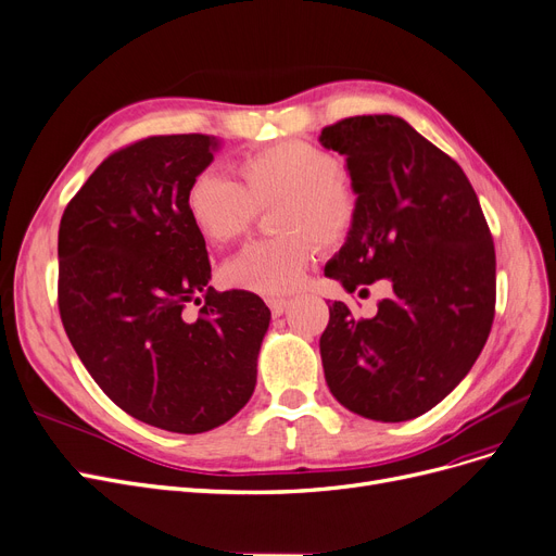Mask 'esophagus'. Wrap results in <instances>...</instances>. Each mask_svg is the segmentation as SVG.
Returning <instances> with one entry per match:
<instances>
[{"label":"esophagus","instance_id":"1","mask_svg":"<svg viewBox=\"0 0 556 556\" xmlns=\"http://www.w3.org/2000/svg\"><path fill=\"white\" fill-rule=\"evenodd\" d=\"M265 302H268V306H270V311H273V316H281V313L286 311V304H288L286 298H268Z\"/></svg>","mask_w":556,"mask_h":556}]
</instances>
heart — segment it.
Returning a JSON list of instances; mask_svg holds the SVG:
<instances>
[{
  "instance_id": "b5f03b06",
  "label": "heart",
  "mask_w": 556,
  "mask_h": 556,
  "mask_svg": "<svg viewBox=\"0 0 556 556\" xmlns=\"http://www.w3.org/2000/svg\"><path fill=\"white\" fill-rule=\"evenodd\" d=\"M238 181L202 173L190 181L186 211L198 231L215 245L245 236L261 208L277 204L273 225L283 231L254 240L231 256L223 275L231 286L263 295L293 291L313 256L311 238L331 248L350 233L356 218V192L338 170V161L320 144L279 140L243 156Z\"/></svg>"
}]
</instances>
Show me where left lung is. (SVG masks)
Here are the masks:
<instances>
[{
    "instance_id": "obj_1",
    "label": "left lung",
    "mask_w": 556,
    "mask_h": 556,
    "mask_svg": "<svg viewBox=\"0 0 556 556\" xmlns=\"http://www.w3.org/2000/svg\"><path fill=\"white\" fill-rule=\"evenodd\" d=\"M348 156L356 218L325 268L348 293L389 279L372 318L329 306L320 356L350 412L404 422L427 414L484 350L495 318V248L454 159L395 115H354L320 134Z\"/></svg>"
}]
</instances>
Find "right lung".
I'll return each instance as SVG.
<instances>
[{
	"instance_id": "obj_1",
	"label": "right lung",
	"mask_w": 556,
	"mask_h": 556,
	"mask_svg": "<svg viewBox=\"0 0 556 556\" xmlns=\"http://www.w3.org/2000/svg\"><path fill=\"white\" fill-rule=\"evenodd\" d=\"M218 150L206 134L129 142L98 165L59 227L72 348L125 414L175 433L220 427L248 404L270 325L258 295L208 286L204 236L188 218V186Z\"/></svg>"
}]
</instances>
